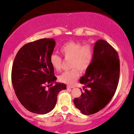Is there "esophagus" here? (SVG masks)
<instances>
[{"label":"esophagus","mask_w":134,"mask_h":134,"mask_svg":"<svg viewBox=\"0 0 134 134\" xmlns=\"http://www.w3.org/2000/svg\"><path fill=\"white\" fill-rule=\"evenodd\" d=\"M67 88H74V86H72L68 85L67 86Z\"/></svg>","instance_id":"34e87169"}]
</instances>
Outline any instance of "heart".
<instances>
[{"instance_id": "1", "label": "heart", "mask_w": 134, "mask_h": 134, "mask_svg": "<svg viewBox=\"0 0 134 134\" xmlns=\"http://www.w3.org/2000/svg\"><path fill=\"white\" fill-rule=\"evenodd\" d=\"M60 51L66 59H70V68L69 71L63 72L58 77L60 82L71 85L79 76V70L86 71L89 68L94 57V50L91 45L84 44L79 41H69L63 44ZM50 62L52 67L57 70L62 67V58L53 53L50 55Z\"/></svg>"}]
</instances>
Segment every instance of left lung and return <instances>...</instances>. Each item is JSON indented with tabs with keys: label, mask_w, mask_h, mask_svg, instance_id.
<instances>
[{
	"label": "left lung",
	"mask_w": 134,
	"mask_h": 134,
	"mask_svg": "<svg viewBox=\"0 0 134 134\" xmlns=\"http://www.w3.org/2000/svg\"><path fill=\"white\" fill-rule=\"evenodd\" d=\"M120 60L116 50L107 41L99 40L94 46V57L80 83L84 91L74 103L82 114L97 113L111 99L119 81Z\"/></svg>",
	"instance_id": "left-lung-1"
}]
</instances>
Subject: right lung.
I'll return each mask as SVG.
<instances>
[{"label": "right lung", "instance_id": "1", "mask_svg": "<svg viewBox=\"0 0 134 134\" xmlns=\"http://www.w3.org/2000/svg\"><path fill=\"white\" fill-rule=\"evenodd\" d=\"M55 41L43 38L24 44L14 58L11 79L21 104L32 113L44 115L55 107L57 95L66 90L65 84L56 82L54 69L50 62Z\"/></svg>", "mask_w": 134, "mask_h": 134}]
</instances>
